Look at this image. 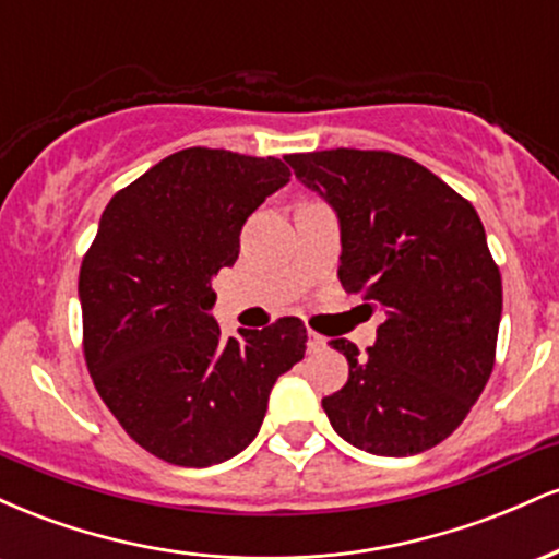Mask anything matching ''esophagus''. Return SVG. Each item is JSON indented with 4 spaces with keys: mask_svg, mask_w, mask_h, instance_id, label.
I'll return each mask as SVG.
<instances>
[{
    "mask_svg": "<svg viewBox=\"0 0 559 559\" xmlns=\"http://www.w3.org/2000/svg\"><path fill=\"white\" fill-rule=\"evenodd\" d=\"M325 346H329V342H325L323 336H318V333H307V352H310V355H318V352H323Z\"/></svg>",
    "mask_w": 559,
    "mask_h": 559,
    "instance_id": "obj_1",
    "label": "esophagus"
}]
</instances>
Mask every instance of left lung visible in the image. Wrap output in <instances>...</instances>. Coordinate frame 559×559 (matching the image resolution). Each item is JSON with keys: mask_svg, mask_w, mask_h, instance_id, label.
<instances>
[{"mask_svg": "<svg viewBox=\"0 0 559 559\" xmlns=\"http://www.w3.org/2000/svg\"><path fill=\"white\" fill-rule=\"evenodd\" d=\"M342 230L338 281L381 307L368 355L346 338L344 389L325 396L333 431L362 452L409 457L444 441L493 368L502 278L473 204L391 152L288 155Z\"/></svg>", "mask_w": 559, "mask_h": 559, "instance_id": "1", "label": "left lung"}]
</instances>
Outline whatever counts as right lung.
<instances>
[{
  "instance_id": "add662e5",
  "label": "right lung",
  "mask_w": 559,
  "mask_h": 559,
  "mask_svg": "<svg viewBox=\"0 0 559 559\" xmlns=\"http://www.w3.org/2000/svg\"><path fill=\"white\" fill-rule=\"evenodd\" d=\"M275 157L191 150L118 191L81 265L83 355L102 402L155 457L210 467L258 436L273 383L307 349L299 318L223 338L213 278L247 217L288 181Z\"/></svg>"
}]
</instances>
